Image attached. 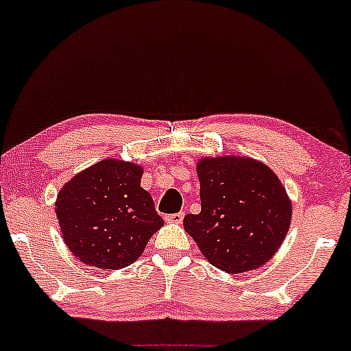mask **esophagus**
<instances>
[{
    "label": "esophagus",
    "instance_id": "esophagus-1",
    "mask_svg": "<svg viewBox=\"0 0 351 351\" xmlns=\"http://www.w3.org/2000/svg\"><path fill=\"white\" fill-rule=\"evenodd\" d=\"M184 213H174V215H167V216H165V221L166 222H177V224H179V222H182V219H184Z\"/></svg>",
    "mask_w": 351,
    "mask_h": 351
}]
</instances>
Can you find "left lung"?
Wrapping results in <instances>:
<instances>
[{"mask_svg": "<svg viewBox=\"0 0 351 351\" xmlns=\"http://www.w3.org/2000/svg\"><path fill=\"white\" fill-rule=\"evenodd\" d=\"M202 213L184 227L217 269L242 274L274 256L292 221L279 177L253 158H202L197 165Z\"/></svg>", "mask_w": 351, "mask_h": 351, "instance_id": "8db88e82", "label": "left lung"}]
</instances>
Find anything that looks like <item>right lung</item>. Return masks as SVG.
I'll list each match as a JSON object with an SVG mask.
<instances>
[{
  "label": "right lung",
  "instance_id": "right-lung-1",
  "mask_svg": "<svg viewBox=\"0 0 351 351\" xmlns=\"http://www.w3.org/2000/svg\"><path fill=\"white\" fill-rule=\"evenodd\" d=\"M143 169L134 162L103 159L62 186L56 217L62 239L84 265L121 269L138 259L165 224L140 186Z\"/></svg>",
  "mask_w": 351,
  "mask_h": 351
}]
</instances>
